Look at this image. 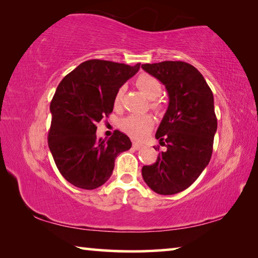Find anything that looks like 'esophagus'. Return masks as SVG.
<instances>
[{
	"instance_id": "obj_1",
	"label": "esophagus",
	"mask_w": 258,
	"mask_h": 258,
	"mask_svg": "<svg viewBox=\"0 0 258 258\" xmlns=\"http://www.w3.org/2000/svg\"><path fill=\"white\" fill-rule=\"evenodd\" d=\"M140 148H142L141 143H138V142H134V143H133V149L138 150V149H140Z\"/></svg>"
}]
</instances>
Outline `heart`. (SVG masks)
<instances>
[{
    "mask_svg": "<svg viewBox=\"0 0 258 258\" xmlns=\"http://www.w3.org/2000/svg\"><path fill=\"white\" fill-rule=\"evenodd\" d=\"M137 85L140 90L145 93L148 98L154 100L159 97L161 92V84L156 77L148 75V74H142L137 78ZM125 87L121 86L116 92L115 99H113V104L119 106L123 98ZM156 107V103H154ZM152 126H154V120L150 116L148 115H132L128 116L121 120L120 127L126 134H128L131 138L135 140H142L146 138L148 133L150 132Z\"/></svg>",
    "mask_w": 258,
    "mask_h": 258,
    "instance_id": "1",
    "label": "heart"
}]
</instances>
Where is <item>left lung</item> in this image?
Wrapping results in <instances>:
<instances>
[{
    "label": "left lung",
    "mask_w": 258,
    "mask_h": 258,
    "mask_svg": "<svg viewBox=\"0 0 258 258\" xmlns=\"http://www.w3.org/2000/svg\"><path fill=\"white\" fill-rule=\"evenodd\" d=\"M142 69L163 83L169 98L156 132L166 149L155 164L143 166L142 177L156 194L175 195L197 180L211 160L217 130L213 92L198 69L183 61L146 63Z\"/></svg>",
    "instance_id": "left-lung-1"
}]
</instances>
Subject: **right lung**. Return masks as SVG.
I'll use <instances>...</instances> for the list:
<instances>
[{
	"mask_svg": "<svg viewBox=\"0 0 258 258\" xmlns=\"http://www.w3.org/2000/svg\"><path fill=\"white\" fill-rule=\"evenodd\" d=\"M139 69L140 63L87 60L56 87L47 143L61 175L73 185L85 190L101 186L111 176L116 157L132 147L119 131L108 140L95 132L99 121L112 111L117 91Z\"/></svg>",
	"mask_w": 258,
	"mask_h": 258,
	"instance_id": "add662e5",
	"label": "right lung"
}]
</instances>
